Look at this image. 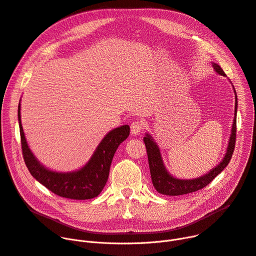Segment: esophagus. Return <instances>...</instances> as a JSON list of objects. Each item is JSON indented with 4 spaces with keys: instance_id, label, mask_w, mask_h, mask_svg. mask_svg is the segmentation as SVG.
Listing matches in <instances>:
<instances>
[{
    "instance_id": "34e87169",
    "label": "esophagus",
    "mask_w": 256,
    "mask_h": 256,
    "mask_svg": "<svg viewBox=\"0 0 256 256\" xmlns=\"http://www.w3.org/2000/svg\"><path fill=\"white\" fill-rule=\"evenodd\" d=\"M144 122L140 120H136V121H133L131 123V134L132 135H138L142 129H144Z\"/></svg>"
}]
</instances>
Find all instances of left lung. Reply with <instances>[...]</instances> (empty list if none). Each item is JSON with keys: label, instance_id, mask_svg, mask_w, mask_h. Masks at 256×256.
Returning a JSON list of instances; mask_svg holds the SVG:
<instances>
[{"label": "left lung", "instance_id": "left-lung-1", "mask_svg": "<svg viewBox=\"0 0 256 256\" xmlns=\"http://www.w3.org/2000/svg\"><path fill=\"white\" fill-rule=\"evenodd\" d=\"M213 67L215 71L225 76V73L222 70V68L218 64H213ZM236 106H234V118L232 128V134L230 138L228 146L226 153H225L224 158L222 161L217 165L215 168H213L211 172H208L204 176H202L198 178H191V180H181L172 176L168 174L164 166V163L160 154V150L154 140L152 138L151 135L146 134L144 138V142L146 148V154H148V166H150V172H151L152 183L155 189L160 193L164 195H172V196H176V195H183L191 192H195L200 189L204 188L211 183L213 180L228 166L230 163L232 153L234 151L236 146V108H238V98L236 93Z\"/></svg>", "mask_w": 256, "mask_h": 256}]
</instances>
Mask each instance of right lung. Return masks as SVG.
I'll return each mask as SVG.
<instances>
[{"instance_id":"add662e5","label":"right lung","mask_w":256,"mask_h":256,"mask_svg":"<svg viewBox=\"0 0 256 256\" xmlns=\"http://www.w3.org/2000/svg\"><path fill=\"white\" fill-rule=\"evenodd\" d=\"M18 114L24 160L28 172L37 181L65 198L91 200L98 196L108 182L114 155L118 146L129 136L130 127L124 125L110 131L96 148L91 159L80 170L58 172L44 168L30 150L20 121V103Z\"/></svg>"}]
</instances>
